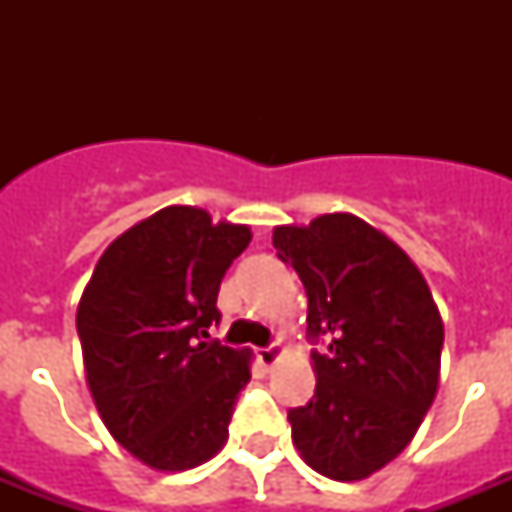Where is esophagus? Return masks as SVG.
I'll return each mask as SVG.
<instances>
[{
	"label": "esophagus",
	"instance_id": "34e87169",
	"mask_svg": "<svg viewBox=\"0 0 512 512\" xmlns=\"http://www.w3.org/2000/svg\"><path fill=\"white\" fill-rule=\"evenodd\" d=\"M281 356H284V345L281 342H273L268 348H257V361L263 366H273Z\"/></svg>",
	"mask_w": 512,
	"mask_h": 512
}]
</instances>
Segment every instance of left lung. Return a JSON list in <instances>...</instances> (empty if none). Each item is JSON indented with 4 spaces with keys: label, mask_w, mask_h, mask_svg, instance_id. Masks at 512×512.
<instances>
[{
    "label": "left lung",
    "mask_w": 512,
    "mask_h": 512,
    "mask_svg": "<svg viewBox=\"0 0 512 512\" xmlns=\"http://www.w3.org/2000/svg\"><path fill=\"white\" fill-rule=\"evenodd\" d=\"M276 255L308 295L316 393L289 409L292 441L316 473L361 481L412 441L433 404L444 321L404 249L348 212L273 228Z\"/></svg>",
    "instance_id": "1"
}]
</instances>
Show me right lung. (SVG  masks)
I'll return each mask as SVG.
<instances>
[{
	"label": "right lung",
	"instance_id": "add662e5",
	"mask_svg": "<svg viewBox=\"0 0 512 512\" xmlns=\"http://www.w3.org/2000/svg\"><path fill=\"white\" fill-rule=\"evenodd\" d=\"M249 241L247 225L164 207L124 231L84 287L87 385L108 433L148 468H196L228 438L249 350L209 340V327L220 281Z\"/></svg>",
	"mask_w": 512,
	"mask_h": 512
}]
</instances>
